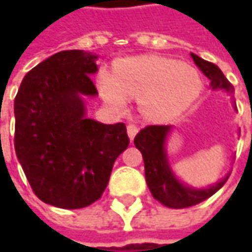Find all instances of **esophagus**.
I'll list each match as a JSON object with an SVG mask.
<instances>
[{
  "label": "esophagus",
  "instance_id": "esophagus-1",
  "mask_svg": "<svg viewBox=\"0 0 252 252\" xmlns=\"http://www.w3.org/2000/svg\"><path fill=\"white\" fill-rule=\"evenodd\" d=\"M126 132H128L129 140H132V138L137 135V132H138V126H135V124H128V126H126Z\"/></svg>",
  "mask_w": 252,
  "mask_h": 252
}]
</instances>
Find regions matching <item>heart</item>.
Listing matches in <instances>:
<instances>
[{
    "instance_id": "obj_1",
    "label": "heart",
    "mask_w": 252,
    "mask_h": 252,
    "mask_svg": "<svg viewBox=\"0 0 252 252\" xmlns=\"http://www.w3.org/2000/svg\"><path fill=\"white\" fill-rule=\"evenodd\" d=\"M97 84L112 108L124 109L126 97H140L141 112L158 121L184 112L203 90L201 77L192 67L160 57L121 60L114 68V76L102 73Z\"/></svg>"
}]
</instances>
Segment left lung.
<instances>
[{"label": "left lung", "mask_w": 252, "mask_h": 252, "mask_svg": "<svg viewBox=\"0 0 252 252\" xmlns=\"http://www.w3.org/2000/svg\"><path fill=\"white\" fill-rule=\"evenodd\" d=\"M191 57L197 67L204 73V76L212 81L213 89H225L230 93L233 92V86L229 83V80L223 76V73L216 64L209 63L195 54H191ZM169 126H146L135 135L134 144L143 155L146 182L152 195L166 207L185 209L212 197L225 185L229 176L206 189H194L182 185L172 174L165 153V140L169 132Z\"/></svg>", "instance_id": "obj_1"}]
</instances>
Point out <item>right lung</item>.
I'll list each match as a JSON object with an SVG mask.
<instances>
[{
  "label": "right lung",
  "mask_w": 252,
  "mask_h": 252,
  "mask_svg": "<svg viewBox=\"0 0 252 252\" xmlns=\"http://www.w3.org/2000/svg\"><path fill=\"white\" fill-rule=\"evenodd\" d=\"M94 60L78 49L61 51L26 74L14 99L19 162L37 198L61 209L99 200L129 144L124 123L84 117L80 94H97Z\"/></svg>",
  "instance_id": "add662e5"
}]
</instances>
